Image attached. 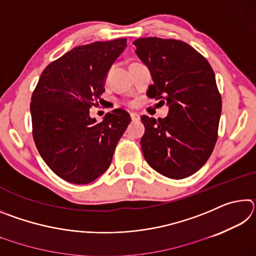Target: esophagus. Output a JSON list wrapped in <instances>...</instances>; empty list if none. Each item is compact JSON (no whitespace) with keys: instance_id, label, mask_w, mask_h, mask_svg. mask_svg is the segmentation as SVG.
<instances>
[{"instance_id":"34e87169","label":"esophagus","mask_w":256,"mask_h":256,"mask_svg":"<svg viewBox=\"0 0 256 256\" xmlns=\"http://www.w3.org/2000/svg\"><path fill=\"white\" fill-rule=\"evenodd\" d=\"M130 116H131V118H132L133 122H136V120H140V115H138V112H131V114H130Z\"/></svg>"}]
</instances>
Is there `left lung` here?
<instances>
[{"label":"left lung","instance_id":"8db88e82","mask_svg":"<svg viewBox=\"0 0 256 256\" xmlns=\"http://www.w3.org/2000/svg\"><path fill=\"white\" fill-rule=\"evenodd\" d=\"M133 44L154 79L146 96L170 106L164 118L141 116L142 152L159 174L185 178L206 162L218 138L222 96L214 72L204 56L182 40L146 37Z\"/></svg>","mask_w":256,"mask_h":256}]
</instances>
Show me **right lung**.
Returning a JSON list of instances; mask_svg holds the SVG:
<instances>
[{"mask_svg":"<svg viewBox=\"0 0 256 256\" xmlns=\"http://www.w3.org/2000/svg\"><path fill=\"white\" fill-rule=\"evenodd\" d=\"M126 47V38L76 46L42 71L30 112L38 152L52 170L72 184H88L110 167L116 144L131 122L116 108L102 122L89 110L102 102L105 78Z\"/></svg>","mask_w":256,"mask_h":256,"instance_id":"1","label":"right lung"}]
</instances>
